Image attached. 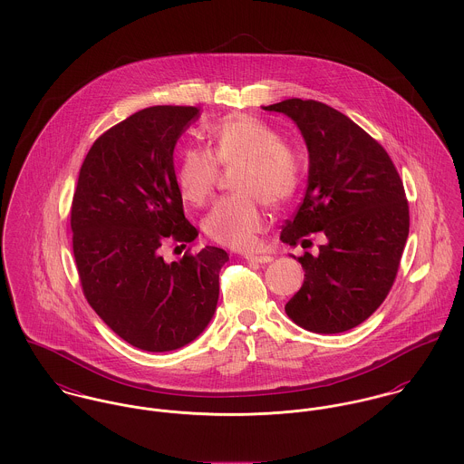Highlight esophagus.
Wrapping results in <instances>:
<instances>
[{"label": "esophagus", "mask_w": 464, "mask_h": 464, "mask_svg": "<svg viewBox=\"0 0 464 464\" xmlns=\"http://www.w3.org/2000/svg\"><path fill=\"white\" fill-rule=\"evenodd\" d=\"M246 259L249 261V263H256V265H265V263H270L272 261V256H266V255H259V256H256V255H253V256H246Z\"/></svg>", "instance_id": "34e87169"}]
</instances>
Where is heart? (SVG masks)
<instances>
[{
  "mask_svg": "<svg viewBox=\"0 0 464 464\" xmlns=\"http://www.w3.org/2000/svg\"><path fill=\"white\" fill-rule=\"evenodd\" d=\"M209 150L187 148L176 169V185L185 201L203 207L213 196L220 165L244 161L237 176L242 194L220 199L205 218L208 237L226 247L249 251L266 227L261 199L288 203L303 183V161L283 142L281 133L253 115H231L208 131Z\"/></svg>",
  "mask_w": 464,
  "mask_h": 464,
  "instance_id": "obj_1",
  "label": "heart"
}]
</instances>
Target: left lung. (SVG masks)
I'll return each instance as SVG.
<instances>
[{
  "instance_id": "8db88e82",
  "label": "left lung",
  "mask_w": 464,
  "mask_h": 464,
  "mask_svg": "<svg viewBox=\"0 0 464 464\" xmlns=\"http://www.w3.org/2000/svg\"><path fill=\"white\" fill-rule=\"evenodd\" d=\"M263 108L288 115L308 146V188L281 240H327L318 256L297 257L304 283L285 311L313 333L349 331L382 304L397 277L410 235L402 179L384 148L342 111L299 98Z\"/></svg>"
}]
</instances>
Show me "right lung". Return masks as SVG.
<instances>
[{
  "mask_svg": "<svg viewBox=\"0 0 464 464\" xmlns=\"http://www.w3.org/2000/svg\"><path fill=\"white\" fill-rule=\"evenodd\" d=\"M196 106H151L111 126L80 169L71 208L72 253L83 295L130 345L167 353L196 340L218 301L227 253L208 246L167 263V242L190 244L176 185L174 148Z\"/></svg>",
  "mask_w": 464,
  "mask_h": 464,
  "instance_id": "right-lung-1",
  "label": "right lung"
}]
</instances>
